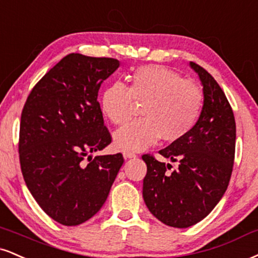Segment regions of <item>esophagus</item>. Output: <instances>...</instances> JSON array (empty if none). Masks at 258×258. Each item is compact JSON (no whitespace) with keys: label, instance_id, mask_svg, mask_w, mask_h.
<instances>
[{"label":"esophagus","instance_id":"1","mask_svg":"<svg viewBox=\"0 0 258 258\" xmlns=\"http://www.w3.org/2000/svg\"><path fill=\"white\" fill-rule=\"evenodd\" d=\"M123 157H125V159H132V157H136V154L132 153V151L125 150L123 151Z\"/></svg>","mask_w":258,"mask_h":258}]
</instances>
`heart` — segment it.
<instances>
[{"label":"heart","instance_id":"heart-1","mask_svg":"<svg viewBox=\"0 0 258 258\" xmlns=\"http://www.w3.org/2000/svg\"><path fill=\"white\" fill-rule=\"evenodd\" d=\"M130 79V88L115 82L101 96L102 113L115 125L131 117L135 100L143 103L141 113L144 117L126 123L114 135L117 148L144 150L161 137L174 143L192 131L204 103L203 91L196 83L160 64L138 67Z\"/></svg>","mask_w":258,"mask_h":258}]
</instances>
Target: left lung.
<instances>
[{"mask_svg": "<svg viewBox=\"0 0 258 258\" xmlns=\"http://www.w3.org/2000/svg\"><path fill=\"white\" fill-rule=\"evenodd\" d=\"M203 85L204 103L200 119L186 137L159 151L179 167L145 154L147 175L143 198L148 209L164 225L187 228L209 215L227 186L233 170L235 120L225 92L212 74L190 62Z\"/></svg>", "mask_w": 258, "mask_h": 258, "instance_id": "obj_1", "label": "left lung"}]
</instances>
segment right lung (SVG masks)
I'll return each instance as SVG.
<instances>
[{
  "mask_svg": "<svg viewBox=\"0 0 258 258\" xmlns=\"http://www.w3.org/2000/svg\"><path fill=\"white\" fill-rule=\"evenodd\" d=\"M119 64L67 55L33 86L21 111L24 180L46 215L63 226L80 225L101 209L123 163L120 153L90 155L111 143L97 96Z\"/></svg>",
  "mask_w": 258,
  "mask_h": 258,
  "instance_id": "right-lung-1",
  "label": "right lung"
}]
</instances>
